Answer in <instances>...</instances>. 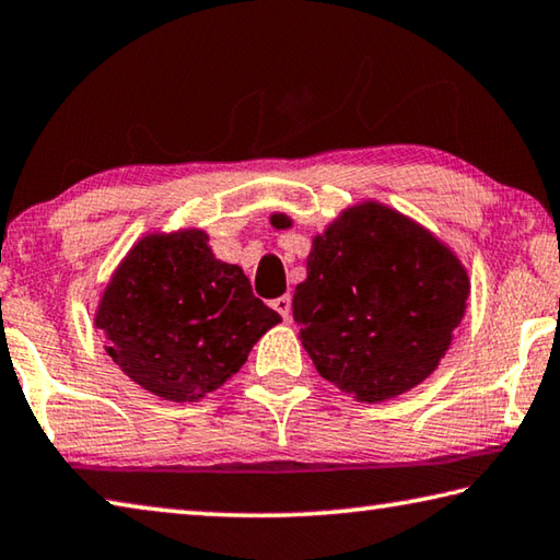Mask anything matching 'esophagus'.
<instances>
[{"mask_svg":"<svg viewBox=\"0 0 560 560\" xmlns=\"http://www.w3.org/2000/svg\"><path fill=\"white\" fill-rule=\"evenodd\" d=\"M272 307L280 312L282 319H288L290 312H292V298H290V295H282V298H278V300H272Z\"/></svg>","mask_w":560,"mask_h":560,"instance_id":"obj_1","label":"esophagus"}]
</instances>
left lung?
<instances>
[{
  "label": "left lung",
  "mask_w": 560,
  "mask_h": 560,
  "mask_svg": "<svg viewBox=\"0 0 560 560\" xmlns=\"http://www.w3.org/2000/svg\"><path fill=\"white\" fill-rule=\"evenodd\" d=\"M467 295L465 268L435 235L386 206L361 203L312 243L292 317L319 376L378 404L433 374Z\"/></svg>",
  "instance_id": "obj_1"
}]
</instances>
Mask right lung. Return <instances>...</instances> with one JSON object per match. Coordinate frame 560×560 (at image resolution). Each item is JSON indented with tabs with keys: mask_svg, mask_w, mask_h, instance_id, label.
Instances as JSON below:
<instances>
[{
	"mask_svg": "<svg viewBox=\"0 0 560 560\" xmlns=\"http://www.w3.org/2000/svg\"><path fill=\"white\" fill-rule=\"evenodd\" d=\"M280 315L253 295L238 265L213 258L209 235H147L105 288L95 327L135 384L166 400L223 386Z\"/></svg>",
	"mask_w": 560,
	"mask_h": 560,
	"instance_id": "add662e5",
	"label": "right lung"
}]
</instances>
